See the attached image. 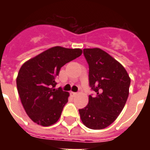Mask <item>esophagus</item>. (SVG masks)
<instances>
[{"label": "esophagus", "mask_w": 150, "mask_h": 150, "mask_svg": "<svg viewBox=\"0 0 150 150\" xmlns=\"http://www.w3.org/2000/svg\"><path fill=\"white\" fill-rule=\"evenodd\" d=\"M76 95H77V93H76V92H73V91H71V96L72 97H75Z\"/></svg>", "instance_id": "34e87169"}]
</instances>
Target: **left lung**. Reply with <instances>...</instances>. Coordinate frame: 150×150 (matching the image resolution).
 Returning <instances> with one entry per match:
<instances>
[{
    "instance_id": "1",
    "label": "left lung",
    "mask_w": 150,
    "mask_h": 150,
    "mask_svg": "<svg viewBox=\"0 0 150 150\" xmlns=\"http://www.w3.org/2000/svg\"><path fill=\"white\" fill-rule=\"evenodd\" d=\"M83 54L89 66V85L96 95L89 96L88 105L79 112L86 127L103 129L123 110L131 79L125 67L103 50L83 49Z\"/></svg>"
}]
</instances>
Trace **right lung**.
<instances>
[{
  "mask_svg": "<svg viewBox=\"0 0 150 150\" xmlns=\"http://www.w3.org/2000/svg\"><path fill=\"white\" fill-rule=\"evenodd\" d=\"M81 49L54 46L21 66L17 88L25 112L34 123L50 126L59 120L69 93L56 89V78L62 66L81 55Z\"/></svg>",
  "mask_w": 150,
  "mask_h": 150,
  "instance_id": "1",
  "label": "right lung"
}]
</instances>
